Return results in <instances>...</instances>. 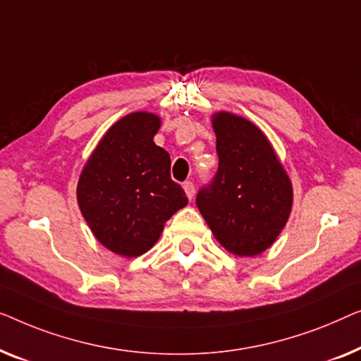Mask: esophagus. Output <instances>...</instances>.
Segmentation results:
<instances>
[{"label": "esophagus", "instance_id": "esophagus-1", "mask_svg": "<svg viewBox=\"0 0 361 361\" xmlns=\"http://www.w3.org/2000/svg\"><path fill=\"white\" fill-rule=\"evenodd\" d=\"M183 190H185L186 196L192 200V196H195V185H192V181H185L183 183Z\"/></svg>", "mask_w": 361, "mask_h": 361}]
</instances>
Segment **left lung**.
<instances>
[{"mask_svg":"<svg viewBox=\"0 0 361 361\" xmlns=\"http://www.w3.org/2000/svg\"><path fill=\"white\" fill-rule=\"evenodd\" d=\"M219 166L196 195L217 242L240 257L267 250L286 224L293 188L263 132L229 113L212 119Z\"/></svg>","mask_w":361,"mask_h":361,"instance_id":"1","label":"left lung"}]
</instances>
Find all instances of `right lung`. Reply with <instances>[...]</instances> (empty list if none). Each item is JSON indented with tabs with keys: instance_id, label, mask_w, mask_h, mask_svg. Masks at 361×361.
Instances as JSON below:
<instances>
[{
	"instance_id": "add662e5",
	"label": "right lung",
	"mask_w": 361,
	"mask_h": 361,
	"mask_svg": "<svg viewBox=\"0 0 361 361\" xmlns=\"http://www.w3.org/2000/svg\"><path fill=\"white\" fill-rule=\"evenodd\" d=\"M160 119L132 113L111 128L80 176L81 214L111 252L139 257L159 240L164 224L188 204L171 180L170 155L155 145Z\"/></svg>"
}]
</instances>
